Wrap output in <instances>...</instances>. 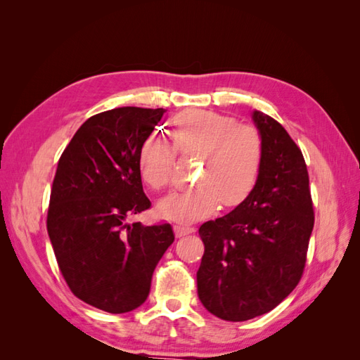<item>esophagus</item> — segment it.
I'll list each match as a JSON object with an SVG mask.
<instances>
[{
    "label": "esophagus",
    "mask_w": 360,
    "mask_h": 360,
    "mask_svg": "<svg viewBox=\"0 0 360 360\" xmlns=\"http://www.w3.org/2000/svg\"><path fill=\"white\" fill-rule=\"evenodd\" d=\"M193 231H195V228L188 226V225H174V233H176L177 237L188 236V234H191Z\"/></svg>",
    "instance_id": "esophagus-1"
}]
</instances>
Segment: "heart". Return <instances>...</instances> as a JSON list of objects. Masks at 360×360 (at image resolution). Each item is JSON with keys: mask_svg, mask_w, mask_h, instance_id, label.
<instances>
[{"mask_svg": "<svg viewBox=\"0 0 360 360\" xmlns=\"http://www.w3.org/2000/svg\"><path fill=\"white\" fill-rule=\"evenodd\" d=\"M172 141L184 158H197L195 181L201 186L171 193L159 202L162 217L188 222L212 213L217 202L224 207L240 204L252 192L263 163V138L248 124H236L230 117L192 111L172 124ZM139 172L153 189L171 180V156L156 136L139 150Z\"/></svg>", "mask_w": 360, "mask_h": 360, "instance_id": "heart-1", "label": "heart"}]
</instances>
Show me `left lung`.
<instances>
[{
	"label": "left lung",
	"mask_w": 360,
	"mask_h": 360,
	"mask_svg": "<svg viewBox=\"0 0 360 360\" xmlns=\"http://www.w3.org/2000/svg\"><path fill=\"white\" fill-rule=\"evenodd\" d=\"M263 138L255 186L233 212L200 226L204 255L197 271L204 308L246 321L284 300L302 278L314 209L307 163L276 120L252 112Z\"/></svg>",
	"instance_id": "obj_1"
}]
</instances>
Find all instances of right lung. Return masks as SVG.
<instances>
[{
	"label": "right lung",
	"mask_w": 360,
	"mask_h": 360,
	"mask_svg": "<svg viewBox=\"0 0 360 360\" xmlns=\"http://www.w3.org/2000/svg\"><path fill=\"white\" fill-rule=\"evenodd\" d=\"M167 110L124 106L90 117L58 160L48 234L76 297L111 314L143 304L174 242L169 224H127L147 210L139 150Z\"/></svg>",
	"instance_id": "right-lung-1"
}]
</instances>
